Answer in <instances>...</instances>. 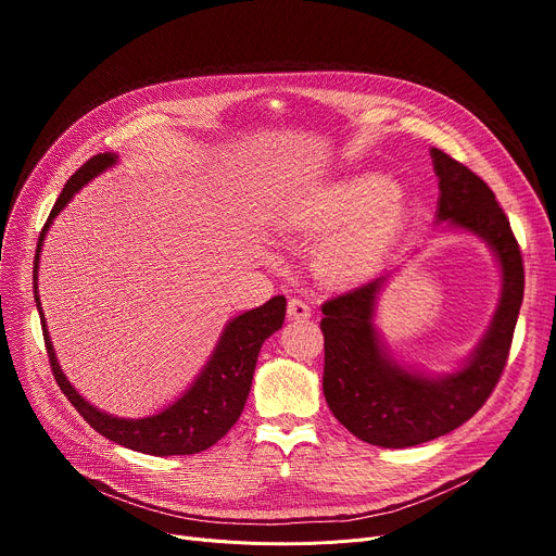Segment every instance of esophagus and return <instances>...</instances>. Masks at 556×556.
I'll list each match as a JSON object with an SVG mask.
<instances>
[{
    "label": "esophagus",
    "instance_id": "esophagus-1",
    "mask_svg": "<svg viewBox=\"0 0 556 556\" xmlns=\"http://www.w3.org/2000/svg\"><path fill=\"white\" fill-rule=\"evenodd\" d=\"M311 317V306L300 300V298H293L288 300V319H308Z\"/></svg>",
    "mask_w": 556,
    "mask_h": 556
}]
</instances>
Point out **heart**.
I'll use <instances>...</instances> for the list:
<instances>
[{"instance_id": "1", "label": "heart", "mask_w": 556, "mask_h": 556, "mask_svg": "<svg viewBox=\"0 0 556 556\" xmlns=\"http://www.w3.org/2000/svg\"><path fill=\"white\" fill-rule=\"evenodd\" d=\"M403 220V202L386 175L365 173L331 182L302 202L298 227L325 233L317 266L333 281L367 277L392 245Z\"/></svg>"}]
</instances>
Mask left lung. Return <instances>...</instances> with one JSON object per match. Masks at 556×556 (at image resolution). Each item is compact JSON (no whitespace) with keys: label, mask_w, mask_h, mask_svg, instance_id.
Returning <instances> with one entry per match:
<instances>
[{"label":"left lung","mask_w":556,"mask_h":556,"mask_svg":"<svg viewBox=\"0 0 556 556\" xmlns=\"http://www.w3.org/2000/svg\"><path fill=\"white\" fill-rule=\"evenodd\" d=\"M440 178L437 223L476 233L503 270V293L486 336L455 374L426 376L390 358L374 327L386 275L323 304V390L333 417L358 440L405 448L437 440L469 421L498 386L522 304L525 270L509 218L486 182L440 149L430 151Z\"/></svg>","instance_id":"obj_1"}]
</instances>
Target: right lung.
<instances>
[{"mask_svg":"<svg viewBox=\"0 0 556 556\" xmlns=\"http://www.w3.org/2000/svg\"><path fill=\"white\" fill-rule=\"evenodd\" d=\"M116 162L114 153H99L87 160L72 178L67 180L63 193L58 195L53 210L40 231L36 266H34V293L36 306L42 323L45 346L49 354V365L58 388L72 401V405L80 413V417L90 424L97 432L108 437L110 442L122 444L126 448L146 453V455H193L214 446L220 437L229 432V428L239 421L243 405L248 401L252 376L256 367V358L261 344L266 342L275 331L281 329L286 317V298L277 295L263 306L245 311L229 319L212 358L198 374L193 386L178 399L173 401L162 413L143 417V419H122L101 413L99 407L87 403L67 381L61 365L55 361L53 344L47 331L45 313L38 295V263L42 243L49 231L51 220L67 207L78 189H83L99 173L110 168Z\"/></svg>","mask_w":556,"mask_h":556,"instance_id":"add662e5","label":"right lung"}]
</instances>
